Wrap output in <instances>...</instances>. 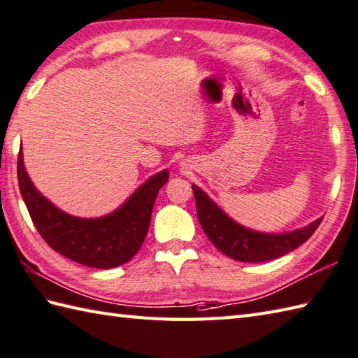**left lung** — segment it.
<instances>
[{
	"label": "left lung",
	"mask_w": 358,
	"mask_h": 358,
	"mask_svg": "<svg viewBox=\"0 0 358 358\" xmlns=\"http://www.w3.org/2000/svg\"><path fill=\"white\" fill-rule=\"evenodd\" d=\"M198 220L216 249L229 258L243 262H262L282 257L308 241L323 217L286 233H262L233 221L198 185H192Z\"/></svg>",
	"instance_id": "8db88e82"
}]
</instances>
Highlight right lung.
I'll list each match as a JSON object with an SVG mask.
<instances>
[{"label": "right lung", "instance_id": "right-lung-1", "mask_svg": "<svg viewBox=\"0 0 358 358\" xmlns=\"http://www.w3.org/2000/svg\"><path fill=\"white\" fill-rule=\"evenodd\" d=\"M169 176V170L151 176L113 213L77 217L55 207L35 188L24 169L23 151L18 152L20 193L41 238L63 257L94 268L119 267L141 249L157 193Z\"/></svg>", "mask_w": 358, "mask_h": 358}]
</instances>
